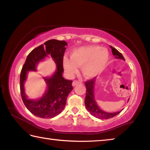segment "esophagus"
Wrapping results in <instances>:
<instances>
[{"mask_svg": "<svg viewBox=\"0 0 150 150\" xmlns=\"http://www.w3.org/2000/svg\"><path fill=\"white\" fill-rule=\"evenodd\" d=\"M81 82L80 81H73V82L72 83V85L73 86V87H75V85H77L78 84H80Z\"/></svg>", "mask_w": 150, "mask_h": 150, "instance_id": "34e87169", "label": "esophagus"}]
</instances>
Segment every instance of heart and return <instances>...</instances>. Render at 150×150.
<instances>
[{
    "mask_svg": "<svg viewBox=\"0 0 150 150\" xmlns=\"http://www.w3.org/2000/svg\"><path fill=\"white\" fill-rule=\"evenodd\" d=\"M71 59L65 57L63 66L68 75H74L78 72V67L85 78L95 77L103 72L109 59V52L105 47L98 45H87L73 50Z\"/></svg>",
    "mask_w": 150,
    "mask_h": 150,
    "instance_id": "1",
    "label": "heart"
}]
</instances>
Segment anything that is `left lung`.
<instances>
[{
    "instance_id": "1",
    "label": "left lung",
    "mask_w": 150,
    "mask_h": 150,
    "mask_svg": "<svg viewBox=\"0 0 150 150\" xmlns=\"http://www.w3.org/2000/svg\"><path fill=\"white\" fill-rule=\"evenodd\" d=\"M110 47L112 50V54L113 55H115V58H116V59L125 60L121 53L119 52L116 49H115V47L112 46H110ZM95 81H96L95 78H93L92 79L87 81L85 82L86 88H87L86 92L87 93H86L85 104L87 110L89 112L91 115H93L96 118H98L99 119H103V120L111 118L114 117V116L118 115V114L120 113L122 110L118 112H105L102 109H100L99 106H98L97 103H96V102L95 100V97H94V88H95Z\"/></svg>"
}]
</instances>
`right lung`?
I'll use <instances>...</instances> for the list:
<instances>
[{"label": "right lung", "instance_id": "add662e5", "mask_svg": "<svg viewBox=\"0 0 150 150\" xmlns=\"http://www.w3.org/2000/svg\"><path fill=\"white\" fill-rule=\"evenodd\" d=\"M67 45L65 41L50 40L30 53L22 67L20 77V93L26 107L33 115L42 118H52L64 109L68 95L73 90L72 81L63 77V55ZM50 56L57 64V69L50 78H44L47 90L39 100H30L24 90V83L28 71H35L41 60Z\"/></svg>", "mask_w": 150, "mask_h": 150}]
</instances>
